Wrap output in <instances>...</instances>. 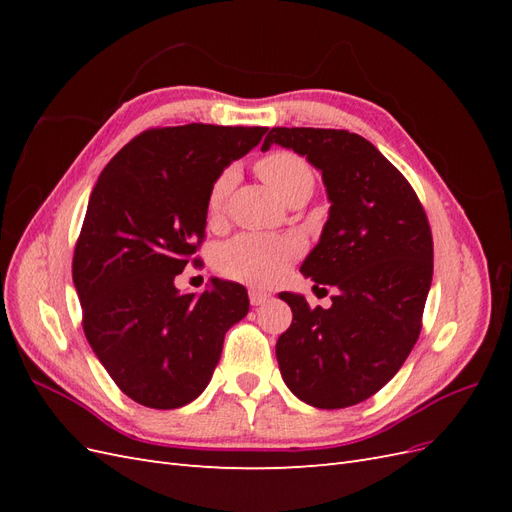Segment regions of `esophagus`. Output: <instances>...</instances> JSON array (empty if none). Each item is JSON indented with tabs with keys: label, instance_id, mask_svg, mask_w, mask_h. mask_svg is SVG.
<instances>
[{
	"label": "esophagus",
	"instance_id": "34e87169",
	"mask_svg": "<svg viewBox=\"0 0 512 512\" xmlns=\"http://www.w3.org/2000/svg\"><path fill=\"white\" fill-rule=\"evenodd\" d=\"M269 299V292L258 290V288H250V303L252 305H262Z\"/></svg>",
	"mask_w": 512,
	"mask_h": 512
}]
</instances>
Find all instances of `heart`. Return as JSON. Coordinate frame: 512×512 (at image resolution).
Returning a JSON list of instances; mask_svg holds the SVG:
<instances>
[{
    "label": "heart",
    "mask_w": 512,
    "mask_h": 512,
    "mask_svg": "<svg viewBox=\"0 0 512 512\" xmlns=\"http://www.w3.org/2000/svg\"><path fill=\"white\" fill-rule=\"evenodd\" d=\"M256 170L284 200H288L292 194H297L301 190H314V170L292 151L269 153V156L258 160ZM230 185L232 170H224V173L213 181L209 190V213H218L224 207ZM297 250L299 243L292 237L245 232V235H239L220 247L218 256H215V267H218L222 275L230 277V280L254 286H267L273 284L277 277L284 273Z\"/></svg>",
    "instance_id": "heart-1"
}]
</instances>
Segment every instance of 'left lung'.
Instances as JSON below:
<instances>
[{
	"mask_svg": "<svg viewBox=\"0 0 512 512\" xmlns=\"http://www.w3.org/2000/svg\"><path fill=\"white\" fill-rule=\"evenodd\" d=\"M280 145L322 173L329 218L301 273L337 288L329 309L280 292L292 324L275 346L288 389L305 404H361L412 352L433 277L427 215L406 177L363 136L346 130L273 128Z\"/></svg>",
	"mask_w": 512,
	"mask_h": 512,
	"instance_id": "1",
	"label": "left lung"
}]
</instances>
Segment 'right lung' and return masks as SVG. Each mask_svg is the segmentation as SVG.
Listing matches in <instances>:
<instances>
[{"instance_id":"add662e5","label":"right lung","mask_w":512,"mask_h":512,"mask_svg":"<svg viewBox=\"0 0 512 512\" xmlns=\"http://www.w3.org/2000/svg\"><path fill=\"white\" fill-rule=\"evenodd\" d=\"M267 128L188 123L138 134L89 196L72 280L85 337L136 404L173 410L207 389L226 331L250 312L241 284L175 286L205 237L207 196Z\"/></svg>"}]
</instances>
